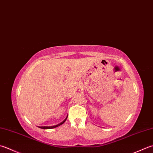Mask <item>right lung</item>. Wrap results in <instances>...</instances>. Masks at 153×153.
<instances>
[{
  "label": "right lung",
  "mask_w": 153,
  "mask_h": 153,
  "mask_svg": "<svg viewBox=\"0 0 153 153\" xmlns=\"http://www.w3.org/2000/svg\"><path fill=\"white\" fill-rule=\"evenodd\" d=\"M67 118H68V117L66 118H65L64 121H63L61 123H59V124H58V125H54V126H51V127H39L40 128H43V129H50V128H56V127H58V126H59V125H62L63 123H64V122L66 121V119H67Z\"/></svg>",
  "instance_id": "right-lung-1"
}]
</instances>
